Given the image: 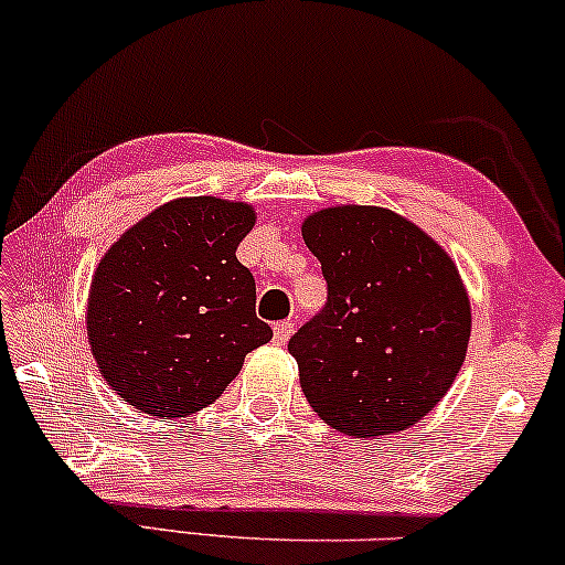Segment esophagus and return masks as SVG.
Returning a JSON list of instances; mask_svg holds the SVG:
<instances>
[{"label": "esophagus", "mask_w": 565, "mask_h": 565, "mask_svg": "<svg viewBox=\"0 0 565 565\" xmlns=\"http://www.w3.org/2000/svg\"><path fill=\"white\" fill-rule=\"evenodd\" d=\"M291 333H295V323H291V320H278V323L274 326L276 344H287V341L291 339Z\"/></svg>", "instance_id": "34e87169"}]
</instances>
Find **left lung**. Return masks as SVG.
<instances>
[{"label":"left lung","mask_w":565,"mask_h":565,"mask_svg":"<svg viewBox=\"0 0 565 565\" xmlns=\"http://www.w3.org/2000/svg\"><path fill=\"white\" fill-rule=\"evenodd\" d=\"M328 302L289 339L299 383L333 430L375 438L406 430L451 388L467 356L472 307L438 242L377 205L305 218Z\"/></svg>","instance_id":"8db88e82"}]
</instances>
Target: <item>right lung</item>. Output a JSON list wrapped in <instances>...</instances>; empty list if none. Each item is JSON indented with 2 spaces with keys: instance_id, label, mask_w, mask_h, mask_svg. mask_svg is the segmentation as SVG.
<instances>
[{
  "instance_id": "add662e5",
  "label": "right lung",
  "mask_w": 565,
  "mask_h": 565,
  "mask_svg": "<svg viewBox=\"0 0 565 565\" xmlns=\"http://www.w3.org/2000/svg\"><path fill=\"white\" fill-rule=\"evenodd\" d=\"M253 226L247 203L180 198L130 226L98 263L85 318L90 352L135 409H205L247 352L270 341V326L255 316V278L237 260Z\"/></svg>"
}]
</instances>
